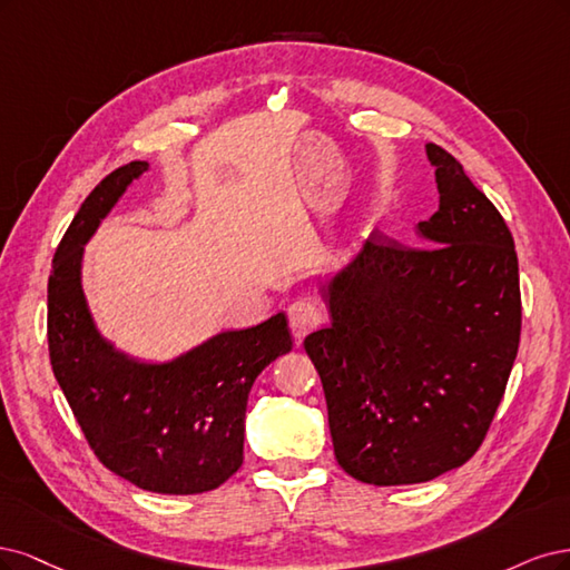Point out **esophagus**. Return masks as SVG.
Here are the masks:
<instances>
[{"instance_id":"1","label":"esophagus","mask_w":570,"mask_h":570,"mask_svg":"<svg viewBox=\"0 0 570 570\" xmlns=\"http://www.w3.org/2000/svg\"><path fill=\"white\" fill-rule=\"evenodd\" d=\"M288 324H291L293 336L303 338L309 332H315V328L322 324V309L317 307L315 301L301 298L296 303H291L288 307Z\"/></svg>"}]
</instances>
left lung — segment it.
Masks as SVG:
<instances>
[{"label":"left lung","mask_w":570,"mask_h":570,"mask_svg":"<svg viewBox=\"0 0 570 570\" xmlns=\"http://www.w3.org/2000/svg\"><path fill=\"white\" fill-rule=\"evenodd\" d=\"M440 194L429 248L372 232L324 286L332 324L305 338L334 454L370 485L466 464L498 412L521 338L519 258L500 210L462 163L426 144Z\"/></svg>","instance_id":"8db88e82"}]
</instances>
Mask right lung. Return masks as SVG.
<instances>
[{"label": "right lung", "instance_id": "right-lung-1", "mask_svg": "<svg viewBox=\"0 0 570 570\" xmlns=\"http://www.w3.org/2000/svg\"><path fill=\"white\" fill-rule=\"evenodd\" d=\"M146 170L149 163L132 160L106 175L63 234L47 288L49 357L106 469L149 492L198 494L242 466L250 385L293 341L284 312L160 364L132 360L99 334L82 293L85 244Z\"/></svg>", "mask_w": 570, "mask_h": 570}]
</instances>
